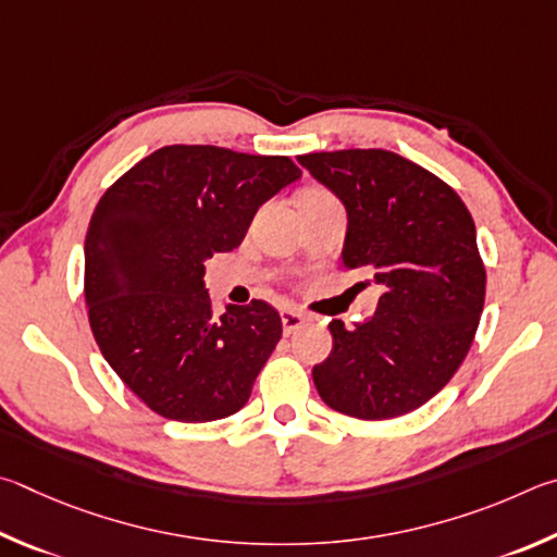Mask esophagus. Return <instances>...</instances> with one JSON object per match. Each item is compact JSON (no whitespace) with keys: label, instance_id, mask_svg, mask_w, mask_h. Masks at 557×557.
Returning a JSON list of instances; mask_svg holds the SVG:
<instances>
[{"label":"esophagus","instance_id":"1","mask_svg":"<svg viewBox=\"0 0 557 557\" xmlns=\"http://www.w3.org/2000/svg\"><path fill=\"white\" fill-rule=\"evenodd\" d=\"M281 323H284V333L290 335V333H296V330L306 323V318H304V313H300V310L286 308V310H281Z\"/></svg>","mask_w":557,"mask_h":557}]
</instances>
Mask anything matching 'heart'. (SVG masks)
I'll list each match as a JSON object with an SVG mask.
<instances>
[{
    "mask_svg": "<svg viewBox=\"0 0 557 557\" xmlns=\"http://www.w3.org/2000/svg\"><path fill=\"white\" fill-rule=\"evenodd\" d=\"M320 195H327V193H323V190H306L304 195H300V198H320Z\"/></svg>",
    "mask_w": 557,
    "mask_h": 557,
    "instance_id": "heart-1",
    "label": "heart"
}]
</instances>
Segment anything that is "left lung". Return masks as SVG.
Wrapping results in <instances>:
<instances>
[{
  "label": "left lung",
  "mask_w": 557,
  "mask_h": 557,
  "mask_svg": "<svg viewBox=\"0 0 557 557\" xmlns=\"http://www.w3.org/2000/svg\"><path fill=\"white\" fill-rule=\"evenodd\" d=\"M347 212L345 269L384 288L372 318L330 323L313 382L335 411L384 421L441 392L470 352L486 273L470 210L431 171L384 149L298 156Z\"/></svg>",
  "instance_id": "left-lung-1"
}]
</instances>
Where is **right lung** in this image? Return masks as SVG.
<instances>
[{"mask_svg": "<svg viewBox=\"0 0 557 557\" xmlns=\"http://www.w3.org/2000/svg\"><path fill=\"white\" fill-rule=\"evenodd\" d=\"M300 178L288 156L163 146L102 195L85 237V304L116 376L169 421L237 413L281 339L263 300L214 315L205 261Z\"/></svg>", "mask_w": 557, "mask_h": 557, "instance_id": "1", "label": "right lung"}]
</instances>
